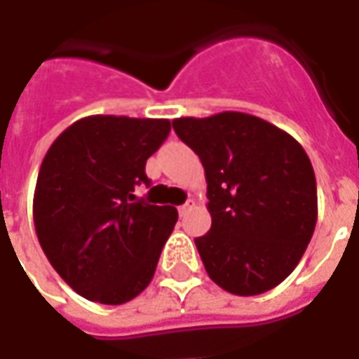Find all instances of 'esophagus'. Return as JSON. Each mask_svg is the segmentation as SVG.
Instances as JSON below:
<instances>
[{
    "label": "esophagus",
    "instance_id": "1",
    "mask_svg": "<svg viewBox=\"0 0 359 359\" xmlns=\"http://www.w3.org/2000/svg\"><path fill=\"white\" fill-rule=\"evenodd\" d=\"M194 205H196L194 200H188L187 203H182V205H179V213H180V215H184V213H187V211L192 210Z\"/></svg>",
    "mask_w": 359,
    "mask_h": 359
}]
</instances>
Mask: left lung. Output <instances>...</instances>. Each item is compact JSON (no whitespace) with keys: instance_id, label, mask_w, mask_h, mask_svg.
I'll return each instance as SVG.
<instances>
[{"instance_id":"8db88e82","label":"left lung","mask_w":359,"mask_h":359,"mask_svg":"<svg viewBox=\"0 0 359 359\" xmlns=\"http://www.w3.org/2000/svg\"><path fill=\"white\" fill-rule=\"evenodd\" d=\"M172 128L205 171L211 229L194 242L211 280L236 296L280 285L316 231L308 154L278 126L241 111L175 118Z\"/></svg>"}]
</instances>
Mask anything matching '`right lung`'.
<instances>
[{"mask_svg":"<svg viewBox=\"0 0 359 359\" xmlns=\"http://www.w3.org/2000/svg\"><path fill=\"white\" fill-rule=\"evenodd\" d=\"M169 118L90 115L51 144L38 172L34 226L59 277L86 300L118 306L154 278L179 213L133 194Z\"/></svg>","mask_w":359,"mask_h":359,"instance_id":"1","label":"right lung"}]
</instances>
